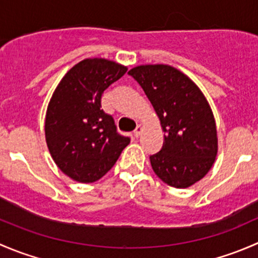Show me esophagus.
Returning <instances> with one entry per match:
<instances>
[{
    "label": "esophagus",
    "instance_id": "34e87169",
    "mask_svg": "<svg viewBox=\"0 0 258 258\" xmlns=\"http://www.w3.org/2000/svg\"><path fill=\"white\" fill-rule=\"evenodd\" d=\"M142 131H144V127H142L141 124H139V126L136 127V130H135L134 135H135V136H136V137H140V136H141Z\"/></svg>",
    "mask_w": 258,
    "mask_h": 258
}]
</instances>
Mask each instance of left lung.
I'll use <instances>...</instances> for the list:
<instances>
[{
	"label": "left lung",
	"mask_w": 258,
	"mask_h": 258,
	"mask_svg": "<svg viewBox=\"0 0 258 258\" xmlns=\"http://www.w3.org/2000/svg\"><path fill=\"white\" fill-rule=\"evenodd\" d=\"M152 103L165 141L150 156L165 183L186 188L204 178L217 156V130L212 111L196 83L168 64H145L128 71Z\"/></svg>",
	"instance_id": "8db88e82"
}]
</instances>
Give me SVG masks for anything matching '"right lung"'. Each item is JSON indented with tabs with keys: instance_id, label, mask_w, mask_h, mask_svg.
<instances>
[{
	"instance_id": "obj_1",
	"label": "right lung",
	"mask_w": 258,
	"mask_h": 258,
	"mask_svg": "<svg viewBox=\"0 0 258 258\" xmlns=\"http://www.w3.org/2000/svg\"><path fill=\"white\" fill-rule=\"evenodd\" d=\"M127 67L105 58L75 64L52 95L45 121L46 142L57 167L69 177L90 183L105 176L130 137L117 132L112 116L101 108L106 88Z\"/></svg>"
}]
</instances>
